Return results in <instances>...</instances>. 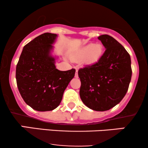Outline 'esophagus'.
<instances>
[{
	"label": "esophagus",
	"mask_w": 148,
	"mask_h": 148,
	"mask_svg": "<svg viewBox=\"0 0 148 148\" xmlns=\"http://www.w3.org/2000/svg\"><path fill=\"white\" fill-rule=\"evenodd\" d=\"M75 77L76 78H78V70L76 69V73H75Z\"/></svg>",
	"instance_id": "1"
}]
</instances>
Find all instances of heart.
<instances>
[{"mask_svg":"<svg viewBox=\"0 0 148 148\" xmlns=\"http://www.w3.org/2000/svg\"><path fill=\"white\" fill-rule=\"evenodd\" d=\"M101 53H102V47L101 45L89 44L73 54L72 57L74 58H79L88 56V60L91 62V61L97 60Z\"/></svg>","mask_w":148,"mask_h":148,"instance_id":"b5f03b06","label":"heart"}]
</instances>
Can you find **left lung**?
Wrapping results in <instances>:
<instances>
[{
  "label": "left lung",
  "mask_w": 148,
  "mask_h": 148,
  "mask_svg": "<svg viewBox=\"0 0 148 148\" xmlns=\"http://www.w3.org/2000/svg\"><path fill=\"white\" fill-rule=\"evenodd\" d=\"M106 48L95 63L79 69L80 97L90 109L105 111L121 101L132 78L130 54L122 45L108 35L98 37Z\"/></svg>",
  "instance_id": "left-lung-1"
}]
</instances>
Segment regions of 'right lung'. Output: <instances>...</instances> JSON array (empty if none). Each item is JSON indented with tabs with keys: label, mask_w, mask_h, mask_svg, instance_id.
Segmentation results:
<instances>
[{
	"label": "right lung",
	"mask_w": 148,
	"mask_h": 148,
	"mask_svg": "<svg viewBox=\"0 0 148 148\" xmlns=\"http://www.w3.org/2000/svg\"><path fill=\"white\" fill-rule=\"evenodd\" d=\"M56 34L45 33L24 46L16 68L20 94L28 106L38 111H49L59 106L64 90L76 70L60 71L51 54Z\"/></svg>",
	"instance_id": "1"
}]
</instances>
